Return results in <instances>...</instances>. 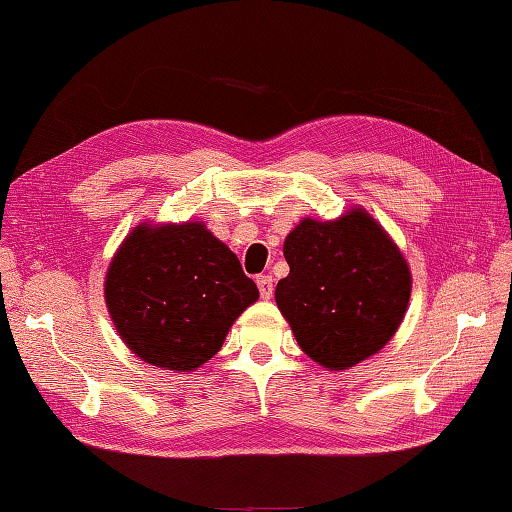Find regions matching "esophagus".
<instances>
[{
    "mask_svg": "<svg viewBox=\"0 0 512 512\" xmlns=\"http://www.w3.org/2000/svg\"><path fill=\"white\" fill-rule=\"evenodd\" d=\"M256 285H258V291H260V298L269 300L271 294H274V278H271V276H265V274L258 276Z\"/></svg>",
    "mask_w": 512,
    "mask_h": 512,
    "instance_id": "esophagus-1",
    "label": "esophagus"
}]
</instances>
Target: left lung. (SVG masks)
<instances>
[{
  "label": "left lung",
  "mask_w": 512,
  "mask_h": 512,
  "mask_svg": "<svg viewBox=\"0 0 512 512\" xmlns=\"http://www.w3.org/2000/svg\"><path fill=\"white\" fill-rule=\"evenodd\" d=\"M289 276L276 302L300 349L340 371L378 353L398 331L411 271L387 232L360 210L340 221H302L285 241Z\"/></svg>",
  "instance_id": "obj_1"
}]
</instances>
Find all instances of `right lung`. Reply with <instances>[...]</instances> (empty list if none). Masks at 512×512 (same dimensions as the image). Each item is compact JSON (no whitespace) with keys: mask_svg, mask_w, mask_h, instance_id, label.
<instances>
[{"mask_svg":"<svg viewBox=\"0 0 512 512\" xmlns=\"http://www.w3.org/2000/svg\"><path fill=\"white\" fill-rule=\"evenodd\" d=\"M256 300L241 260L201 223L137 227L106 276L123 342L170 371H194L216 356L232 322Z\"/></svg>","mask_w":512,"mask_h":512,"instance_id":"add662e5","label":"right lung"}]
</instances>
